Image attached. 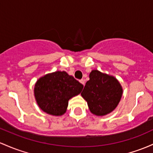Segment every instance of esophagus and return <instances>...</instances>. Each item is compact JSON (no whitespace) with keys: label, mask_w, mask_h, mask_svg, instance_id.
Returning a JSON list of instances; mask_svg holds the SVG:
<instances>
[{"label":"esophagus","mask_w":153,"mask_h":153,"mask_svg":"<svg viewBox=\"0 0 153 153\" xmlns=\"http://www.w3.org/2000/svg\"><path fill=\"white\" fill-rule=\"evenodd\" d=\"M80 83H82V84L83 85V86H84V85H85V80H83V79H81V80H80Z\"/></svg>","instance_id":"obj_1"}]
</instances>
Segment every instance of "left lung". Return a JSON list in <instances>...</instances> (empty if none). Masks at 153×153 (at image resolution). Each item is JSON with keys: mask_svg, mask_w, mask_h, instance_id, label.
I'll return each instance as SVG.
<instances>
[{"mask_svg": "<svg viewBox=\"0 0 153 153\" xmlns=\"http://www.w3.org/2000/svg\"><path fill=\"white\" fill-rule=\"evenodd\" d=\"M81 96L88 104L90 111L97 116H103L113 111L118 105L123 88L115 77L92 70Z\"/></svg>", "mask_w": 153, "mask_h": 153, "instance_id": "left-lung-1", "label": "left lung"}]
</instances>
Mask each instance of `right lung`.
<instances>
[{
    "label": "right lung",
    "instance_id": "1",
    "mask_svg": "<svg viewBox=\"0 0 153 153\" xmlns=\"http://www.w3.org/2000/svg\"><path fill=\"white\" fill-rule=\"evenodd\" d=\"M83 84L65 71L47 74L37 80L34 95L43 112L59 116L66 112L70 99L78 95Z\"/></svg>",
    "mask_w": 153,
    "mask_h": 153
}]
</instances>
